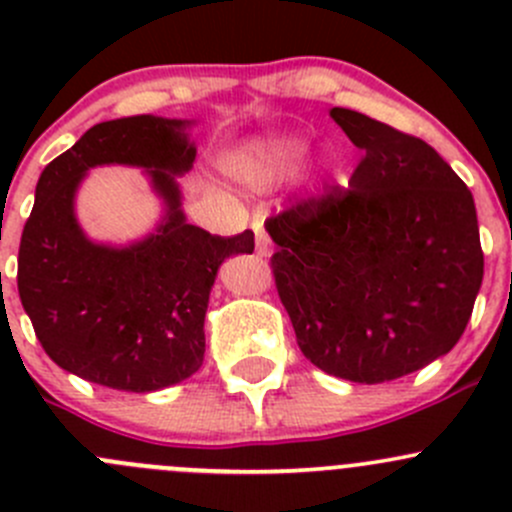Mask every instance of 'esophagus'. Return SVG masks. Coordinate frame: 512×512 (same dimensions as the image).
I'll use <instances>...</instances> for the list:
<instances>
[{"label":"esophagus","instance_id":"34e87169","mask_svg":"<svg viewBox=\"0 0 512 512\" xmlns=\"http://www.w3.org/2000/svg\"><path fill=\"white\" fill-rule=\"evenodd\" d=\"M255 247L257 255H270V237L262 232V227H255Z\"/></svg>","mask_w":512,"mask_h":512}]
</instances>
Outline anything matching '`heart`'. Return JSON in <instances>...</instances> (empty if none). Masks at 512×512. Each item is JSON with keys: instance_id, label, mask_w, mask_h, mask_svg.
<instances>
[{"instance_id": "b5f03b06", "label": "heart", "mask_w": 512, "mask_h": 512, "mask_svg": "<svg viewBox=\"0 0 512 512\" xmlns=\"http://www.w3.org/2000/svg\"><path fill=\"white\" fill-rule=\"evenodd\" d=\"M307 153V141L304 138H275V141L265 143L262 148L250 153H240L230 160V170L240 178L250 180V183H262L272 170L287 168L294 165L297 160L304 158Z\"/></svg>"}]
</instances>
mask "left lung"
<instances>
[{
    "mask_svg": "<svg viewBox=\"0 0 512 512\" xmlns=\"http://www.w3.org/2000/svg\"><path fill=\"white\" fill-rule=\"evenodd\" d=\"M329 116L364 158L349 190L265 223L302 354L354 384L423 369L461 339L480 282L476 203L428 143L349 108Z\"/></svg>",
    "mask_w": 512,
    "mask_h": 512,
    "instance_id": "left-lung-1",
    "label": "left lung"
}]
</instances>
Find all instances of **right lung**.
Here are the masks:
<instances>
[{"mask_svg": "<svg viewBox=\"0 0 512 512\" xmlns=\"http://www.w3.org/2000/svg\"><path fill=\"white\" fill-rule=\"evenodd\" d=\"M193 121L131 116L96 123L39 175L19 245V299L54 364L133 394L200 369L205 312L220 265L255 235H210L185 220L178 178L195 163ZM143 167L164 205L156 231L128 246L91 241L75 193L91 167Z\"/></svg>", "mask_w": 512, "mask_h": 512, "instance_id": "right-lung-1", "label": "right lung"}]
</instances>
